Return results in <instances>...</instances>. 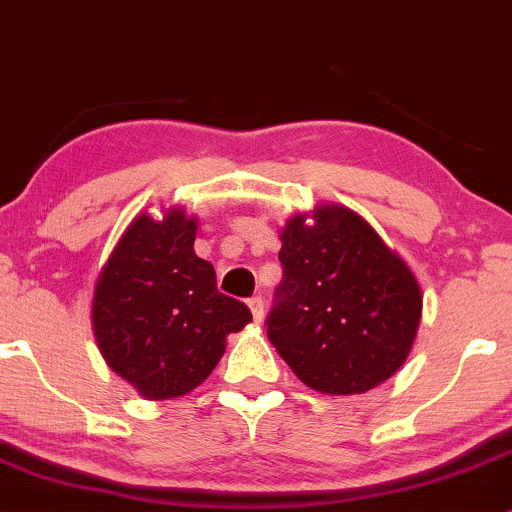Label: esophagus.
I'll return each instance as SVG.
<instances>
[{"label": "esophagus", "mask_w": 512, "mask_h": 512, "mask_svg": "<svg viewBox=\"0 0 512 512\" xmlns=\"http://www.w3.org/2000/svg\"><path fill=\"white\" fill-rule=\"evenodd\" d=\"M248 305L252 310V317H255V322H262V317H264V301H262V298L260 296L250 298Z\"/></svg>", "instance_id": "34e87169"}]
</instances>
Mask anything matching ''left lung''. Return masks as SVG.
<instances>
[{
  "label": "left lung",
  "mask_w": 512,
  "mask_h": 512,
  "mask_svg": "<svg viewBox=\"0 0 512 512\" xmlns=\"http://www.w3.org/2000/svg\"><path fill=\"white\" fill-rule=\"evenodd\" d=\"M284 281L267 337L310 390L361 395L407 361L424 293L407 262L342 204H317L281 228Z\"/></svg>",
  "instance_id": "1"
}]
</instances>
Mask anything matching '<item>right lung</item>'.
<instances>
[{"label": "right lung", "mask_w": 512, "mask_h": 512, "mask_svg": "<svg viewBox=\"0 0 512 512\" xmlns=\"http://www.w3.org/2000/svg\"><path fill=\"white\" fill-rule=\"evenodd\" d=\"M197 216L142 211L125 228L93 289L91 322L110 368L146 399H173L209 378L226 337L252 320L248 305L216 289L195 255Z\"/></svg>", "instance_id": "right-lung-1"}]
</instances>
